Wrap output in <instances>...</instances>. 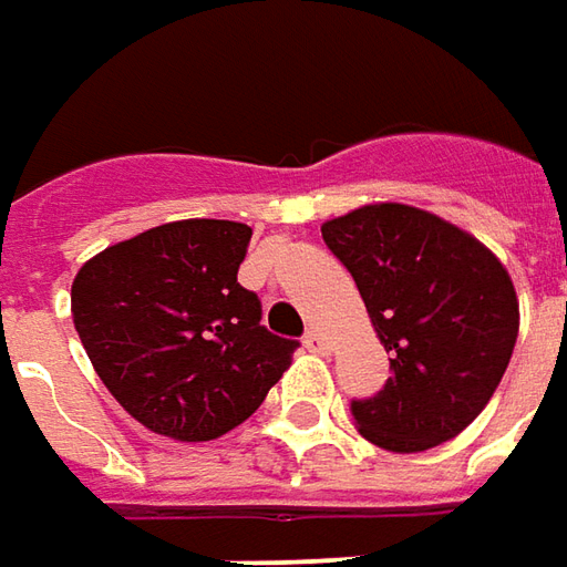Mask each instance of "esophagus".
<instances>
[{
  "label": "esophagus",
  "mask_w": 567,
  "mask_h": 567,
  "mask_svg": "<svg viewBox=\"0 0 567 567\" xmlns=\"http://www.w3.org/2000/svg\"><path fill=\"white\" fill-rule=\"evenodd\" d=\"M306 346H309L311 352H318V355H330V340L321 328H311L306 333Z\"/></svg>",
  "instance_id": "1"
}]
</instances>
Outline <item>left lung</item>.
<instances>
[{
  "label": "left lung",
  "instance_id": "1",
  "mask_svg": "<svg viewBox=\"0 0 567 567\" xmlns=\"http://www.w3.org/2000/svg\"><path fill=\"white\" fill-rule=\"evenodd\" d=\"M349 268L383 349V390L352 402L359 434L390 452H424L484 412L518 340L505 265L468 230L402 203L362 205L321 224Z\"/></svg>",
  "mask_w": 567,
  "mask_h": 567
}]
</instances>
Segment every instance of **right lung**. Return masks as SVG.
Returning a JSON list of instances; mask_svg holds the SVG:
<instances>
[{
	"mask_svg": "<svg viewBox=\"0 0 567 567\" xmlns=\"http://www.w3.org/2000/svg\"><path fill=\"white\" fill-rule=\"evenodd\" d=\"M252 227L186 218L83 261L71 315L99 381L152 434L203 443L234 431L290 368L296 340L261 328L239 287Z\"/></svg>",
	"mask_w": 567,
	"mask_h": 567,
	"instance_id": "obj_1",
	"label": "right lung"
}]
</instances>
